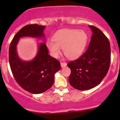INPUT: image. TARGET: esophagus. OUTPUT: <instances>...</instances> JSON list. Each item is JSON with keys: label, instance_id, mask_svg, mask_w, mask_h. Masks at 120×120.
Instances as JSON below:
<instances>
[{"label": "esophagus", "instance_id": "34e87169", "mask_svg": "<svg viewBox=\"0 0 120 120\" xmlns=\"http://www.w3.org/2000/svg\"><path fill=\"white\" fill-rule=\"evenodd\" d=\"M60 64H61V67H64L67 66V63L66 62H64V61H61Z\"/></svg>", "mask_w": 120, "mask_h": 120}]
</instances>
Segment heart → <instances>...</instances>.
<instances>
[{
    "mask_svg": "<svg viewBox=\"0 0 120 120\" xmlns=\"http://www.w3.org/2000/svg\"><path fill=\"white\" fill-rule=\"evenodd\" d=\"M88 41L87 34L82 30L66 29L59 31L53 36V41H49L46 45L52 56L57 58L63 48L67 58L74 59L80 56L84 51Z\"/></svg>",
    "mask_w": 120,
    "mask_h": 120,
    "instance_id": "obj_1",
    "label": "heart"
}]
</instances>
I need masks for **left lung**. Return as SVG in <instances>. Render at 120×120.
Segmentation results:
<instances>
[{"instance_id":"obj_1","label":"left lung","mask_w":120,"mask_h":120,"mask_svg":"<svg viewBox=\"0 0 120 120\" xmlns=\"http://www.w3.org/2000/svg\"><path fill=\"white\" fill-rule=\"evenodd\" d=\"M92 35L89 46L81 56L67 64L71 69L69 82L80 90L98 85L108 72L111 61L110 44L102 31L89 25Z\"/></svg>"}]
</instances>
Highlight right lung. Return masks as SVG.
Returning <instances> with one entry per match:
<instances>
[{"label": "right lung", "mask_w": 120, "mask_h": 120, "mask_svg": "<svg viewBox=\"0 0 120 120\" xmlns=\"http://www.w3.org/2000/svg\"><path fill=\"white\" fill-rule=\"evenodd\" d=\"M45 28L36 24L24 26L13 38L8 50L10 66L14 79L22 89L33 94H41L51 88L54 74L61 68L60 63L48 54L44 43L39 45L37 55L30 61H23L19 59L16 46L20 38L44 37Z\"/></svg>", "instance_id": "obj_1"}]
</instances>
